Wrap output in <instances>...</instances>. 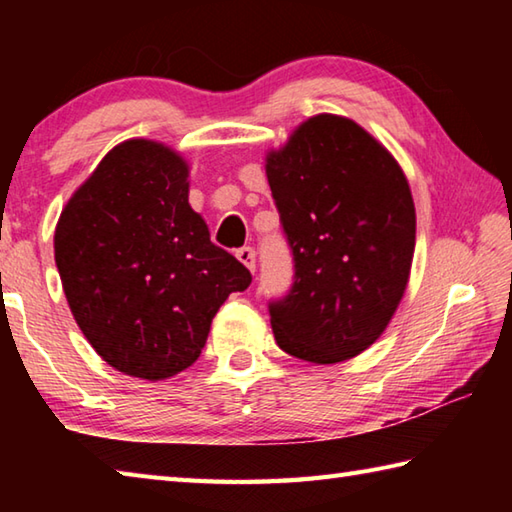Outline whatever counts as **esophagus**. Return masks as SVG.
<instances>
[{
    "label": "esophagus",
    "mask_w": 512,
    "mask_h": 512,
    "mask_svg": "<svg viewBox=\"0 0 512 512\" xmlns=\"http://www.w3.org/2000/svg\"><path fill=\"white\" fill-rule=\"evenodd\" d=\"M237 259L241 264H244L246 268H250V271H255L257 266V255H255V248L253 246H244L237 250Z\"/></svg>",
    "instance_id": "obj_1"
}]
</instances>
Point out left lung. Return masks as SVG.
Listing matches in <instances>:
<instances>
[{
  "label": "left lung",
  "mask_w": 512,
  "mask_h": 512,
  "mask_svg": "<svg viewBox=\"0 0 512 512\" xmlns=\"http://www.w3.org/2000/svg\"><path fill=\"white\" fill-rule=\"evenodd\" d=\"M266 176L293 257L268 302L277 345L311 363L357 357L404 296L415 207L400 164L352 119L311 117L268 153Z\"/></svg>",
  "instance_id": "8db88e82"
}]
</instances>
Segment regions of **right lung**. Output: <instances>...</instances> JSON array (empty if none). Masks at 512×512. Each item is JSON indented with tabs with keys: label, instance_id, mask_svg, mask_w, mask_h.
<instances>
[{
	"label": "right lung",
	"instance_id": "1",
	"mask_svg": "<svg viewBox=\"0 0 512 512\" xmlns=\"http://www.w3.org/2000/svg\"><path fill=\"white\" fill-rule=\"evenodd\" d=\"M178 153L128 140L99 162L60 214L56 266L69 309L103 361L149 381L201 357L212 318L248 268L210 241L189 207Z\"/></svg>",
	"mask_w": 512,
	"mask_h": 512
}]
</instances>
